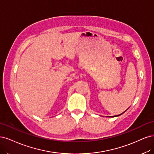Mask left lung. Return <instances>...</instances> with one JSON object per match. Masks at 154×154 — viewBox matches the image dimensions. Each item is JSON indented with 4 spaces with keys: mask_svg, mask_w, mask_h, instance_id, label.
Returning <instances> with one entry per match:
<instances>
[{
    "mask_svg": "<svg viewBox=\"0 0 154 154\" xmlns=\"http://www.w3.org/2000/svg\"><path fill=\"white\" fill-rule=\"evenodd\" d=\"M123 113H122V114H120V115H117V116H111V117H115V116H120V115H122Z\"/></svg>",
    "mask_w": 154,
    "mask_h": 154,
    "instance_id": "1",
    "label": "left lung"
}]
</instances>
